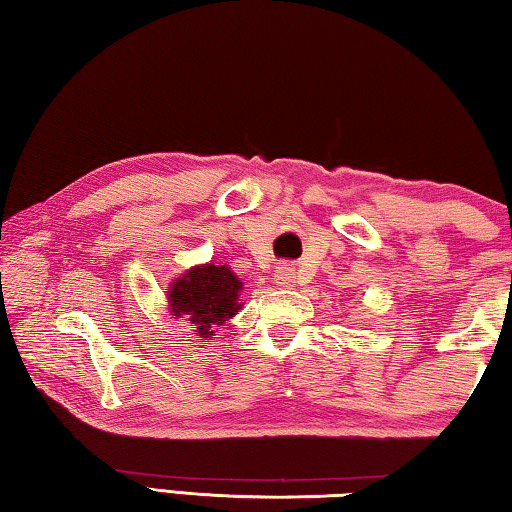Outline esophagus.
Returning <instances> with one entry per match:
<instances>
[{
  "label": "esophagus",
  "mask_w": 512,
  "mask_h": 512,
  "mask_svg": "<svg viewBox=\"0 0 512 512\" xmlns=\"http://www.w3.org/2000/svg\"><path fill=\"white\" fill-rule=\"evenodd\" d=\"M293 277H296V273H293V268L289 264H282V266H277L273 280H275L277 287H291Z\"/></svg>",
  "instance_id": "34e87169"
}]
</instances>
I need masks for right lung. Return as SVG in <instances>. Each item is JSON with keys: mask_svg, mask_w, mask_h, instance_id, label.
<instances>
[{"mask_svg": "<svg viewBox=\"0 0 512 512\" xmlns=\"http://www.w3.org/2000/svg\"><path fill=\"white\" fill-rule=\"evenodd\" d=\"M241 282L228 266L207 264L192 268L171 284L169 302L173 316H187L196 325V332L207 339L214 332L210 327L221 325L241 307L237 293Z\"/></svg>", "mask_w": 512, "mask_h": 512, "instance_id": "add662e5", "label": "right lung"}]
</instances>
